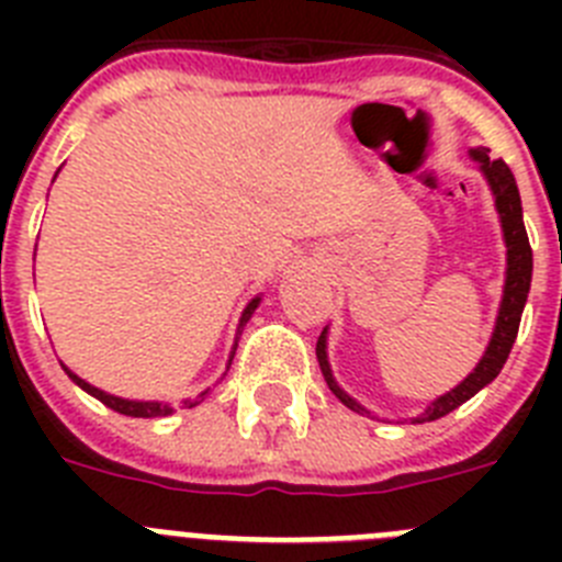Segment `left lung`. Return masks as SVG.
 Returning <instances> with one entry per match:
<instances>
[{"instance_id": "8db88e82", "label": "left lung", "mask_w": 562, "mask_h": 562, "mask_svg": "<svg viewBox=\"0 0 562 562\" xmlns=\"http://www.w3.org/2000/svg\"><path fill=\"white\" fill-rule=\"evenodd\" d=\"M473 160L479 162L481 173L490 182V191L495 196V211L501 216V231H504L506 241V281H504V297H501L498 321H495V331L490 337V346H486L484 357L479 360V366L473 369V374H467L464 380L456 385L453 391H448L445 396H439L436 402H430L428 411L422 416H416L414 422H434L448 416L450 411H456L461 402H467L470 396L479 394L484 385L498 376V371L504 369L506 357L513 351V342L518 337L520 315H524L526 295H529V284H532V247H529V236H526L524 227V207H520V193L515 186V177L509 171L504 160H490V148H473ZM317 362H321V371H324L326 385L331 389V394L346 405V408L357 411V414H369L362 408L360 402L351 400L346 391L340 389L331 376L329 357H326V329L317 337Z\"/></svg>"}]
</instances>
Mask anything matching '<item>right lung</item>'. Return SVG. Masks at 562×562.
<instances>
[{
	"mask_svg": "<svg viewBox=\"0 0 562 562\" xmlns=\"http://www.w3.org/2000/svg\"><path fill=\"white\" fill-rule=\"evenodd\" d=\"M258 301H261V297H252L250 304H247V310L241 312V321H238V329H241V326H245L247 321H250V315H252V312H256ZM236 346H238V337H236ZM236 346H233V351H231V360H227V369H231L233 355H236ZM64 371H67V374H69V380L76 382V385H81V389L87 391V394H92V396H95V400H101L103 405H106V408L117 411V414L137 416V419H157V416H168V414H173V408H171V405H168V402H140V400H123V396L106 394V391L95 389V385H89L87 380H81V376H78V374H72V371L67 369V366H64ZM205 394H207V391H202V394L196 396V400H186V405H188V408H193V405H200V400H205Z\"/></svg>",
	"mask_w": 562,
	"mask_h": 562,
	"instance_id": "1",
	"label": "right lung"
}]
</instances>
